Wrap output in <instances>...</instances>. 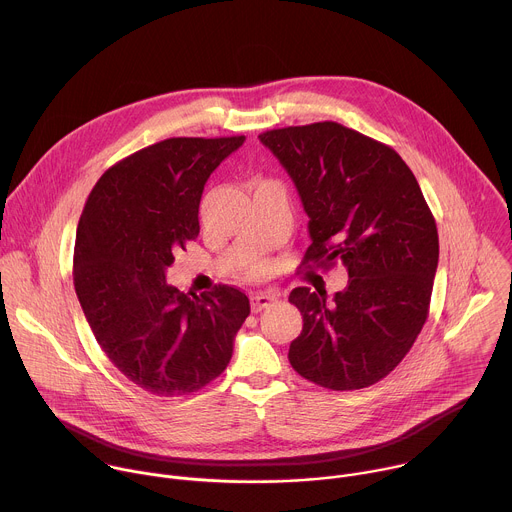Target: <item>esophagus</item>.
<instances>
[{
	"label": "esophagus",
	"instance_id": "obj_1",
	"mask_svg": "<svg viewBox=\"0 0 512 512\" xmlns=\"http://www.w3.org/2000/svg\"><path fill=\"white\" fill-rule=\"evenodd\" d=\"M273 302H277V296H275V294H269V291H261V294H255V296L251 298V310H253L255 314H259L261 310L269 308Z\"/></svg>",
	"mask_w": 512,
	"mask_h": 512
}]
</instances>
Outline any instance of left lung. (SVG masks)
<instances>
[{"label":"left lung","instance_id":"1","mask_svg":"<svg viewBox=\"0 0 512 512\" xmlns=\"http://www.w3.org/2000/svg\"><path fill=\"white\" fill-rule=\"evenodd\" d=\"M294 180L310 216L302 265L342 263L332 302L310 287L289 294L304 318L289 362L304 379L354 391L385 379L421 332L440 257L435 218L389 145L334 121L259 135Z\"/></svg>","mask_w":512,"mask_h":512}]
</instances>
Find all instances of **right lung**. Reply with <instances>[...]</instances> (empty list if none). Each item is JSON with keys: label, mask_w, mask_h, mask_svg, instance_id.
<instances>
[{"label": "right lung", "mask_w": 512, "mask_h": 512, "mask_svg": "<svg viewBox=\"0 0 512 512\" xmlns=\"http://www.w3.org/2000/svg\"><path fill=\"white\" fill-rule=\"evenodd\" d=\"M243 141L170 137L148 145L111 166L83 208L72 261L77 298L107 358L152 395H188L214 381L251 312L233 285L194 296L166 281L174 253L200 233L208 176Z\"/></svg>", "instance_id": "obj_1"}]
</instances>
